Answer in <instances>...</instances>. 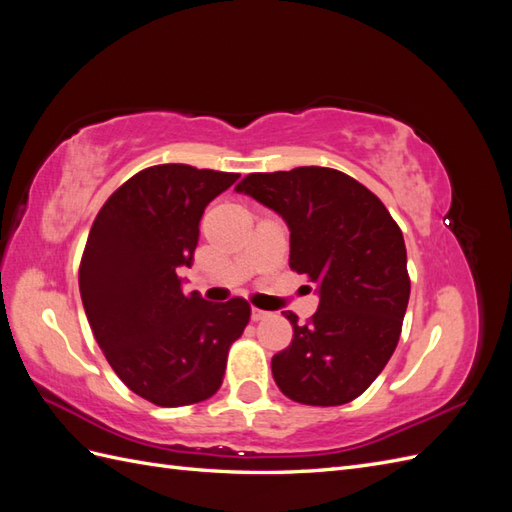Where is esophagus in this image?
Segmentation results:
<instances>
[{"label": "esophagus", "mask_w": 512, "mask_h": 512, "mask_svg": "<svg viewBox=\"0 0 512 512\" xmlns=\"http://www.w3.org/2000/svg\"><path fill=\"white\" fill-rule=\"evenodd\" d=\"M265 318H269V312H262V309L252 307V320H254V322H258V320H265Z\"/></svg>", "instance_id": "1"}]
</instances>
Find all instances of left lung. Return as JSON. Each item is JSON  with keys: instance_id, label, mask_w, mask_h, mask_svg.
I'll return each instance as SVG.
<instances>
[{"instance_id": "8db88e82", "label": "left lung", "mask_w": 512, "mask_h": 512, "mask_svg": "<svg viewBox=\"0 0 512 512\" xmlns=\"http://www.w3.org/2000/svg\"><path fill=\"white\" fill-rule=\"evenodd\" d=\"M290 228V269L316 282L318 312H284L292 342L271 359L280 391L305 406H342L367 391L397 348L410 299L406 243L382 200L335 168L250 173L235 188Z\"/></svg>"}]
</instances>
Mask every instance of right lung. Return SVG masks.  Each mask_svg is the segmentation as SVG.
<instances>
[{
    "mask_svg": "<svg viewBox=\"0 0 512 512\" xmlns=\"http://www.w3.org/2000/svg\"><path fill=\"white\" fill-rule=\"evenodd\" d=\"M239 173L188 164L149 166L108 196L83 250L79 286L89 327L132 393L162 408L218 393L250 303H207L181 290L198 222Z\"/></svg>",
    "mask_w": 512,
    "mask_h": 512,
    "instance_id": "right-lung-1",
    "label": "right lung"
}]
</instances>
